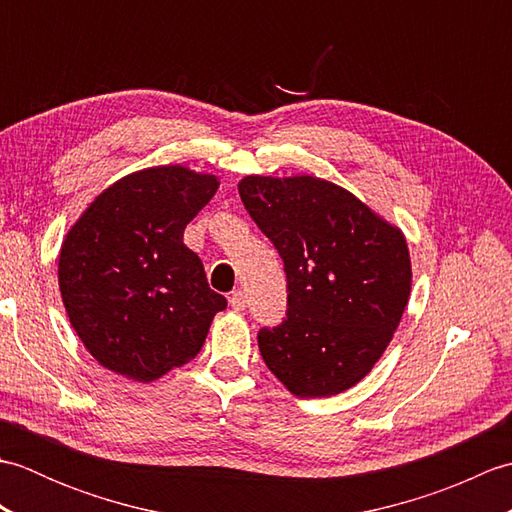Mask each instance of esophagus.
I'll use <instances>...</instances> for the list:
<instances>
[{
    "mask_svg": "<svg viewBox=\"0 0 512 512\" xmlns=\"http://www.w3.org/2000/svg\"><path fill=\"white\" fill-rule=\"evenodd\" d=\"M228 303H231V308L233 310H237V312H242V310H246V295L242 290H235L231 297H228Z\"/></svg>",
    "mask_w": 512,
    "mask_h": 512,
    "instance_id": "34e87169",
    "label": "esophagus"
}]
</instances>
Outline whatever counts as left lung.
Here are the masks:
<instances>
[{"label":"left lung","mask_w":512,"mask_h":512,"mask_svg":"<svg viewBox=\"0 0 512 512\" xmlns=\"http://www.w3.org/2000/svg\"><path fill=\"white\" fill-rule=\"evenodd\" d=\"M248 215L284 259L286 319L259 352L299 398L334 396L365 378L394 336L411 292L407 239L334 182L246 176Z\"/></svg>","instance_id":"left-lung-1"}]
</instances>
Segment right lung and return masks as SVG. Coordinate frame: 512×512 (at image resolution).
Returning a JSON list of instances; mask_svg holds the SVG:
<instances>
[{
    "instance_id": "1",
    "label": "right lung",
    "mask_w": 512,
    "mask_h": 512,
    "mask_svg": "<svg viewBox=\"0 0 512 512\" xmlns=\"http://www.w3.org/2000/svg\"><path fill=\"white\" fill-rule=\"evenodd\" d=\"M217 187L211 173L180 165L129 173L65 235L63 306L103 367L151 383L202 350L226 299L209 288L200 257L182 237Z\"/></svg>"
}]
</instances>
